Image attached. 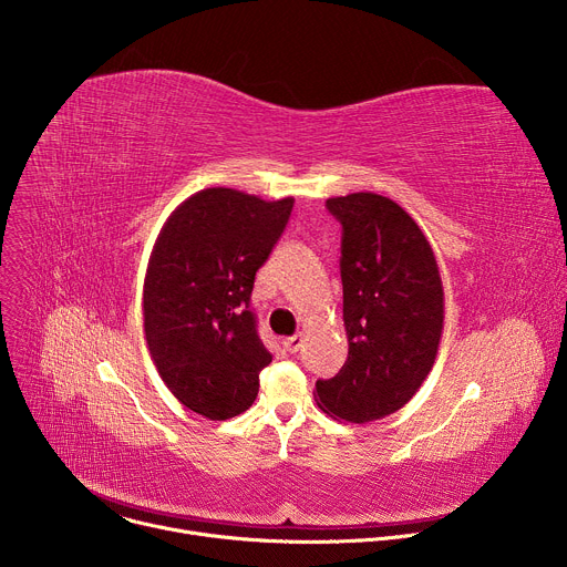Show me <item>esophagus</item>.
Wrapping results in <instances>:
<instances>
[{
    "label": "esophagus",
    "instance_id": "34e87169",
    "mask_svg": "<svg viewBox=\"0 0 567 567\" xmlns=\"http://www.w3.org/2000/svg\"><path fill=\"white\" fill-rule=\"evenodd\" d=\"M282 348H285L289 354L298 352V350L302 348V334H293V337H287V339H282Z\"/></svg>",
    "mask_w": 567,
    "mask_h": 567
}]
</instances>
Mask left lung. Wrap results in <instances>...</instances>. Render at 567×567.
I'll use <instances>...</instances> for the list:
<instances>
[{"label": "left lung", "instance_id": "left-lung-1", "mask_svg": "<svg viewBox=\"0 0 567 567\" xmlns=\"http://www.w3.org/2000/svg\"><path fill=\"white\" fill-rule=\"evenodd\" d=\"M341 221L348 361L316 381L328 415L365 424L409 403L429 377L444 328V289L429 239L388 197L352 193L326 202Z\"/></svg>", "mask_w": 567, "mask_h": 567}]
</instances>
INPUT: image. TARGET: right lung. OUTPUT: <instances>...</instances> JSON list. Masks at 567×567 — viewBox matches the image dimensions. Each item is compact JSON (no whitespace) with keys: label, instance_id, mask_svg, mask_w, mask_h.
<instances>
[{"label":"right lung","instance_id":"add662e5","mask_svg":"<svg viewBox=\"0 0 567 567\" xmlns=\"http://www.w3.org/2000/svg\"><path fill=\"white\" fill-rule=\"evenodd\" d=\"M291 208L293 197L265 202L206 188L175 208L154 241L143 285L145 341L171 392L208 420L245 413L271 363L251 291Z\"/></svg>","mask_w":567,"mask_h":567}]
</instances>
